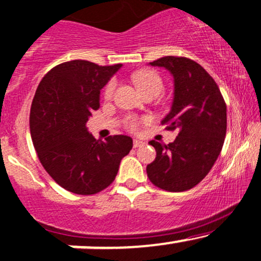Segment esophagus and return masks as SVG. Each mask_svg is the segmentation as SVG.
<instances>
[{
	"mask_svg": "<svg viewBox=\"0 0 261 261\" xmlns=\"http://www.w3.org/2000/svg\"><path fill=\"white\" fill-rule=\"evenodd\" d=\"M145 145V142L144 141H141V140H137V139H135L134 140V147H141V146H144Z\"/></svg>",
	"mask_w": 261,
	"mask_h": 261,
	"instance_id": "34e87169",
	"label": "esophagus"
}]
</instances>
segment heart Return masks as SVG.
<instances>
[{
  "label": "heart",
  "mask_w": 261,
  "mask_h": 261,
  "mask_svg": "<svg viewBox=\"0 0 261 261\" xmlns=\"http://www.w3.org/2000/svg\"><path fill=\"white\" fill-rule=\"evenodd\" d=\"M134 79H135L136 85L139 87L140 90L142 91V94H144V95H147V94H151V93L160 94L163 90V82H162L161 76H160L156 71H152V70L140 71V73L135 74ZM115 88H116V80L115 79L110 80L104 90L105 99L113 98ZM140 122H141V120H140L139 117L127 116L125 119L124 124H125V127L127 128V130L136 131V130H139Z\"/></svg>",
  "instance_id": "b5f03b06"
}]
</instances>
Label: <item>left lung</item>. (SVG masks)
I'll use <instances>...</instances> for the list:
<instances>
[{"instance_id":"left-lung-1","label":"left lung","mask_w":261,"mask_h":261,"mask_svg":"<svg viewBox=\"0 0 261 261\" xmlns=\"http://www.w3.org/2000/svg\"><path fill=\"white\" fill-rule=\"evenodd\" d=\"M173 76V101L161 124L176 130L173 142L150 141L156 159L146 167L148 178L159 188L183 192L207 176L218 159L227 133V105L210 74L185 57L167 56L150 63Z\"/></svg>"}]
</instances>
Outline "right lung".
<instances>
[{
	"label": "right lung",
	"instance_id": "obj_1",
	"mask_svg": "<svg viewBox=\"0 0 261 261\" xmlns=\"http://www.w3.org/2000/svg\"><path fill=\"white\" fill-rule=\"evenodd\" d=\"M121 67L65 62L48 71L37 88L30 115L34 148L51 178L71 193L105 190L133 148L130 136L101 141L87 127L91 113L100 108V90Z\"/></svg>",
	"mask_w": 261,
	"mask_h": 261
}]
</instances>
